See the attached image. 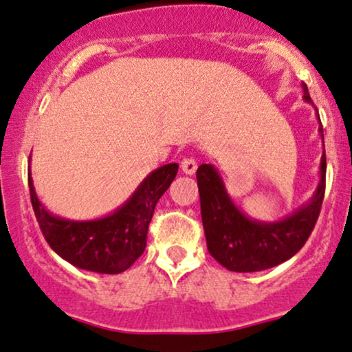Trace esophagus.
Segmentation results:
<instances>
[{"label": "esophagus", "instance_id": "34e87169", "mask_svg": "<svg viewBox=\"0 0 352 352\" xmlns=\"http://www.w3.org/2000/svg\"><path fill=\"white\" fill-rule=\"evenodd\" d=\"M180 168H182V172L187 173V175H193V173L197 172V160H195L193 157H185L180 162Z\"/></svg>", "mask_w": 352, "mask_h": 352}]
</instances>
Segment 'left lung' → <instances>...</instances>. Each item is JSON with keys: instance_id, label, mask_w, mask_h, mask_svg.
<instances>
[{"instance_id": "1", "label": "left lung", "mask_w": 352, "mask_h": 352, "mask_svg": "<svg viewBox=\"0 0 352 352\" xmlns=\"http://www.w3.org/2000/svg\"><path fill=\"white\" fill-rule=\"evenodd\" d=\"M302 88L303 98L311 103L308 87L302 83ZM320 133L323 138L321 121ZM197 180L203 230L211 256L232 272H259L289 261L310 238L324 198L326 155L323 151L320 184L311 200L290 217L275 223L256 221L236 208L221 177L211 164L198 167Z\"/></svg>"}]
</instances>
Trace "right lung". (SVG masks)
<instances>
[{"label": "right lung", "instance_id": "add662e5", "mask_svg": "<svg viewBox=\"0 0 352 352\" xmlns=\"http://www.w3.org/2000/svg\"><path fill=\"white\" fill-rule=\"evenodd\" d=\"M179 165L167 164L144 179L138 190L114 213L91 221L54 217L42 206L29 170V193L37 223L62 259L75 267L98 274H121L144 252L147 230L159 198L175 179Z\"/></svg>", "mask_w": 352, "mask_h": 352}]
</instances>
